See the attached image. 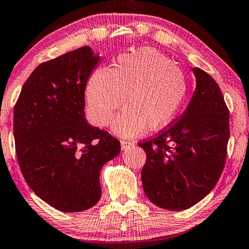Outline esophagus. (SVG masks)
<instances>
[{
    "mask_svg": "<svg viewBox=\"0 0 249 249\" xmlns=\"http://www.w3.org/2000/svg\"><path fill=\"white\" fill-rule=\"evenodd\" d=\"M134 142L133 141H128V140H121V146H122V149H126V148H128L130 146H132Z\"/></svg>",
    "mask_w": 249,
    "mask_h": 249,
    "instance_id": "esophagus-1",
    "label": "esophagus"
}]
</instances>
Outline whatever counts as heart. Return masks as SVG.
I'll return each instance as SVG.
<instances>
[{
    "label": "heart",
    "mask_w": 249,
    "mask_h": 249,
    "mask_svg": "<svg viewBox=\"0 0 249 249\" xmlns=\"http://www.w3.org/2000/svg\"><path fill=\"white\" fill-rule=\"evenodd\" d=\"M187 84L171 59L152 48L119 55L114 68L100 67L86 85L90 117L96 124H109L122 137H134L146 130H159L174 119L186 96ZM127 95L125 96L124 94Z\"/></svg>",
    "instance_id": "obj_1"
}]
</instances>
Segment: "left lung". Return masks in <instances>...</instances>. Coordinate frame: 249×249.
<instances>
[{
    "mask_svg": "<svg viewBox=\"0 0 249 249\" xmlns=\"http://www.w3.org/2000/svg\"><path fill=\"white\" fill-rule=\"evenodd\" d=\"M196 87L186 110L153 139L141 180L147 197L168 210H185L216 186L225 165L230 137L229 109L210 75L193 69Z\"/></svg>",
    "mask_w": 249,
    "mask_h": 249,
    "instance_id": "1",
    "label": "left lung"
}]
</instances>
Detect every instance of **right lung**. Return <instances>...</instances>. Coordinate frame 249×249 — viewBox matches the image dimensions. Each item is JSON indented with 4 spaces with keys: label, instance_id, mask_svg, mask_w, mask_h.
<instances>
[{
    "label": "right lung",
    "instance_id": "1",
    "mask_svg": "<svg viewBox=\"0 0 249 249\" xmlns=\"http://www.w3.org/2000/svg\"><path fill=\"white\" fill-rule=\"evenodd\" d=\"M99 59L85 46L41 63L15 105L21 174L37 196L64 213L95 206L102 166L121 152L116 138L85 118V88Z\"/></svg>",
    "mask_w": 249,
    "mask_h": 249
}]
</instances>
